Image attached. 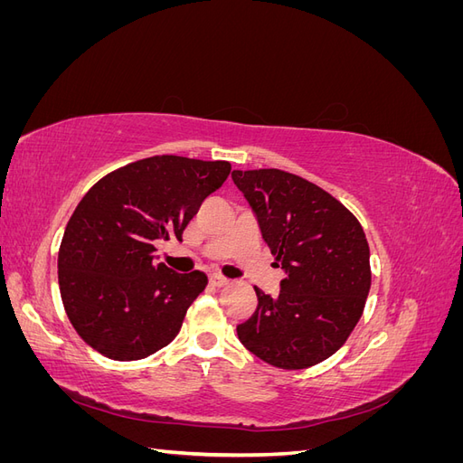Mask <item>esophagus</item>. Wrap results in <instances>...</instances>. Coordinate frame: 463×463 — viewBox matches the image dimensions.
<instances>
[{
    "instance_id": "obj_1",
    "label": "esophagus",
    "mask_w": 463,
    "mask_h": 463,
    "mask_svg": "<svg viewBox=\"0 0 463 463\" xmlns=\"http://www.w3.org/2000/svg\"><path fill=\"white\" fill-rule=\"evenodd\" d=\"M210 284L216 286V288H223V286H228V279L218 276V274H213V276H210Z\"/></svg>"
}]
</instances>
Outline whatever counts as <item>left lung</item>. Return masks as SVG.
I'll list each match as a JSON object with an SVG mask.
<instances>
[{
    "label": "left lung",
    "instance_id": "8db88e82",
    "mask_svg": "<svg viewBox=\"0 0 463 463\" xmlns=\"http://www.w3.org/2000/svg\"><path fill=\"white\" fill-rule=\"evenodd\" d=\"M262 240L286 276L278 296L237 325L241 344L278 369H307L344 345L371 289L369 243L357 218L330 193L282 170L232 172Z\"/></svg>",
    "mask_w": 463,
    "mask_h": 463
}]
</instances>
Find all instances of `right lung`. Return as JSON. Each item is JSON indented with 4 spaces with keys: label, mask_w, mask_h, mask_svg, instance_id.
<instances>
[{
    "label": "right lung",
    "mask_w": 463,
    "mask_h": 463,
    "mask_svg": "<svg viewBox=\"0 0 463 463\" xmlns=\"http://www.w3.org/2000/svg\"><path fill=\"white\" fill-rule=\"evenodd\" d=\"M230 170V162L164 154L108 174L77 204L60 245V291L73 328L98 354L137 361L175 338L208 278L156 262V243L181 241Z\"/></svg>",
    "instance_id": "right-lung-1"
}]
</instances>
